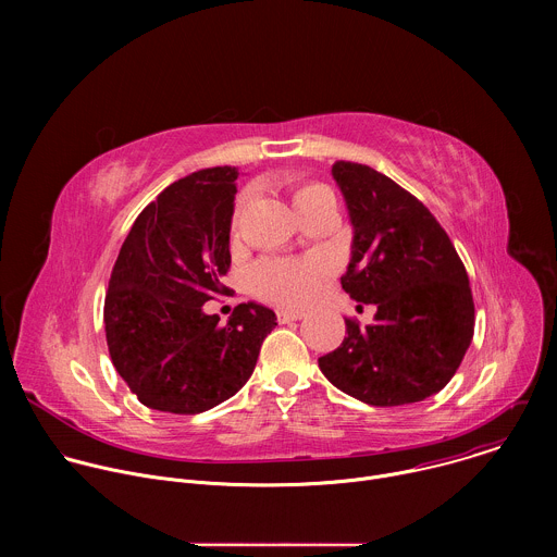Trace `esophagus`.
Wrapping results in <instances>:
<instances>
[{
    "label": "esophagus",
    "instance_id": "1",
    "mask_svg": "<svg viewBox=\"0 0 557 557\" xmlns=\"http://www.w3.org/2000/svg\"><path fill=\"white\" fill-rule=\"evenodd\" d=\"M301 317H304L301 310H277V320H280L282 324L297 322V320H301Z\"/></svg>",
    "mask_w": 557,
    "mask_h": 557
}]
</instances>
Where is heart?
<instances>
[{
  "label": "heart",
  "mask_w": 557,
  "mask_h": 557,
  "mask_svg": "<svg viewBox=\"0 0 557 557\" xmlns=\"http://www.w3.org/2000/svg\"><path fill=\"white\" fill-rule=\"evenodd\" d=\"M324 191H329L322 185H304L295 191L293 202L297 213L306 209L312 200L320 198ZM331 273V262L322 256H310L304 260H262L258 262L251 273V288L275 304L282 306H301L308 299L314 297L320 290L322 282Z\"/></svg>",
  "instance_id": "heart-1"
}]
</instances>
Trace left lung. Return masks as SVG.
Listing matches in <instances>:
<instances>
[{
  "instance_id": "1",
  "label": "left lung",
  "mask_w": 557,
  "mask_h": 557,
  "mask_svg": "<svg viewBox=\"0 0 557 557\" xmlns=\"http://www.w3.org/2000/svg\"><path fill=\"white\" fill-rule=\"evenodd\" d=\"M333 178L352 224L344 290L374 304V324L346 320L320 370L368 406H406L441 392L473 337L467 271L430 209L385 174L339 161Z\"/></svg>"
}]
</instances>
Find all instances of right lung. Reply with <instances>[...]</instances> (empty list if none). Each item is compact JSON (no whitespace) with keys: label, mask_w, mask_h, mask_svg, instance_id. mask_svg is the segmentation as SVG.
Wrapping results in <instances>:
<instances>
[{"label":"right lung","mask_w":557,"mask_h":557,"mask_svg":"<svg viewBox=\"0 0 557 557\" xmlns=\"http://www.w3.org/2000/svg\"><path fill=\"white\" fill-rule=\"evenodd\" d=\"M235 168L198 170L170 185L132 224L106 295L112 363L138 401L198 414L231 399L253 374L271 308L235 306L226 326L202 310L224 286Z\"/></svg>","instance_id":"right-lung-1"}]
</instances>
